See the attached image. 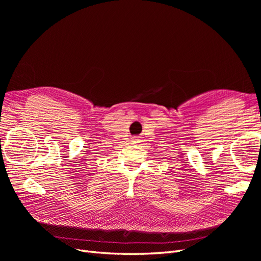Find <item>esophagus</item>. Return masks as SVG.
I'll return each instance as SVG.
<instances>
[{
    "mask_svg": "<svg viewBox=\"0 0 261 261\" xmlns=\"http://www.w3.org/2000/svg\"><path fill=\"white\" fill-rule=\"evenodd\" d=\"M130 141H132V144H138L139 143V139H138V137H132L130 138Z\"/></svg>",
    "mask_w": 261,
    "mask_h": 261,
    "instance_id": "1",
    "label": "esophagus"
}]
</instances>
